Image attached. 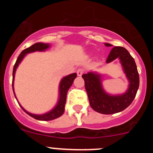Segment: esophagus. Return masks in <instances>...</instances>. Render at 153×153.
Returning a JSON list of instances; mask_svg holds the SVG:
<instances>
[{"label":"esophagus","instance_id":"1","mask_svg":"<svg viewBox=\"0 0 153 153\" xmlns=\"http://www.w3.org/2000/svg\"><path fill=\"white\" fill-rule=\"evenodd\" d=\"M83 73H84V70H83V69L78 68L77 70H76V74H77V76H79L83 75Z\"/></svg>","mask_w":153,"mask_h":153}]
</instances>
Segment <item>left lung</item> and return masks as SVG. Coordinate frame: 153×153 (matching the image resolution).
<instances>
[{
    "instance_id": "obj_1",
    "label": "left lung",
    "mask_w": 153,
    "mask_h": 153,
    "mask_svg": "<svg viewBox=\"0 0 153 153\" xmlns=\"http://www.w3.org/2000/svg\"><path fill=\"white\" fill-rule=\"evenodd\" d=\"M106 47L111 44H105ZM120 58L124 72L129 81L127 92L120 96H109L106 94L101 86L100 75L88 73L82 77L85 82V88L88 95L92 109L102 114H113L121 112L132 103L140 86V76L135 60L128 51L122 47H115L109 53L106 63Z\"/></svg>"
}]
</instances>
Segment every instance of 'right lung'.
Listing matches in <instances>:
<instances>
[{
  "label": "right lung",
  "instance_id": "1",
  "mask_svg": "<svg viewBox=\"0 0 153 153\" xmlns=\"http://www.w3.org/2000/svg\"><path fill=\"white\" fill-rule=\"evenodd\" d=\"M48 47H49V44H42V43H36V44H33L31 47L24 50V51L21 53V54L19 55V56L17 59V61H16L15 64L13 66L12 86H13V79H14V74H15L16 69H17L19 63H21V61L22 60L24 56H25L27 53H28L34 52V51H45V50L47 49V48H48ZM76 77V74H70V75L67 76H66V77H64L62 79L60 84V100H59V102H58L56 107L53 109V110H51V112H49V113H47L44 115L31 114V113L27 112L25 109H24V108L21 106V107L22 108L23 110H24L25 113H27L29 116H30L31 117H33V118L38 120L49 121V120H54V119H56L58 118V117H61L62 115L63 114V112H64V107L65 103H66V100H67V91H68V90L70 89V86H71V85L73 84L74 79H75Z\"/></svg>",
  "mask_w": 153,
  "mask_h": 153
}]
</instances>
